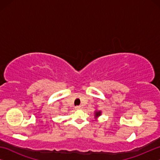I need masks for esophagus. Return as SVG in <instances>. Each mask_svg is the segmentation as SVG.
<instances>
[{
	"mask_svg": "<svg viewBox=\"0 0 160 160\" xmlns=\"http://www.w3.org/2000/svg\"><path fill=\"white\" fill-rule=\"evenodd\" d=\"M82 109V107L81 106H76L75 107V109Z\"/></svg>",
	"mask_w": 160,
	"mask_h": 160,
	"instance_id": "esophagus-1",
	"label": "esophagus"
}]
</instances>
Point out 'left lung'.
<instances>
[{
  "label": "left lung",
  "instance_id": "obj_1",
  "mask_svg": "<svg viewBox=\"0 0 160 160\" xmlns=\"http://www.w3.org/2000/svg\"><path fill=\"white\" fill-rule=\"evenodd\" d=\"M102 114V112L101 111H95V113H94V116L97 118V117H99V116H101Z\"/></svg>",
  "mask_w": 160,
  "mask_h": 160
}]
</instances>
